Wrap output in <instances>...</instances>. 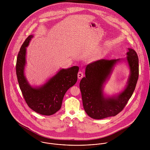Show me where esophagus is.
Segmentation results:
<instances>
[{
  "label": "esophagus",
  "mask_w": 150,
  "mask_h": 150,
  "mask_svg": "<svg viewBox=\"0 0 150 150\" xmlns=\"http://www.w3.org/2000/svg\"><path fill=\"white\" fill-rule=\"evenodd\" d=\"M77 76H78V79H81L83 77V76H84V74H83V73L82 71H79L78 73Z\"/></svg>",
  "instance_id": "esophagus-1"
}]
</instances>
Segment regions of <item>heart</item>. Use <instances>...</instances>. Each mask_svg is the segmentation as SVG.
<instances>
[{
  "label": "heart",
  "mask_w": 150,
  "mask_h": 150,
  "mask_svg": "<svg viewBox=\"0 0 150 150\" xmlns=\"http://www.w3.org/2000/svg\"><path fill=\"white\" fill-rule=\"evenodd\" d=\"M96 57H97V55H96H96H95L93 56V57H95V58H96Z\"/></svg>",
  "instance_id": "obj_1"
}]
</instances>
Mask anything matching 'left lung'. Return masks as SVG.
I'll return each mask as SVG.
<instances>
[{"instance_id": "obj_1", "label": "left lung", "mask_w": 150, "mask_h": 150, "mask_svg": "<svg viewBox=\"0 0 150 150\" xmlns=\"http://www.w3.org/2000/svg\"><path fill=\"white\" fill-rule=\"evenodd\" d=\"M125 59H101L88 64L86 77L80 83L84 110L91 118L100 120L114 117L121 112L132 96L139 78V59L136 51L128 48ZM125 61L129 66V76L127 86L118 94L107 96L104 85L116 64Z\"/></svg>"}]
</instances>
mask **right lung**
I'll return each mask as SVG.
<instances>
[{"label":"right lung","mask_w":150,"mask_h":150,"mask_svg":"<svg viewBox=\"0 0 150 150\" xmlns=\"http://www.w3.org/2000/svg\"><path fill=\"white\" fill-rule=\"evenodd\" d=\"M33 37L32 35L29 36L22 45L17 59L16 74L28 106L39 114L51 115L60 110L66 91L76 83L79 67L74 66L61 69L42 85L31 86L25 76V68L26 47Z\"/></svg>","instance_id":"obj_1"}]
</instances>
